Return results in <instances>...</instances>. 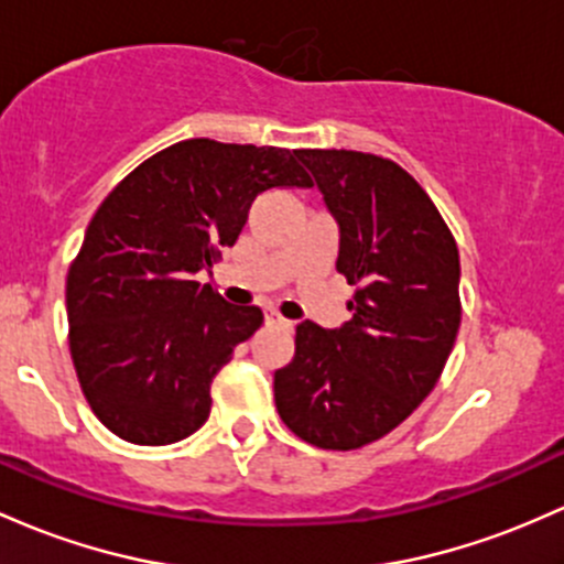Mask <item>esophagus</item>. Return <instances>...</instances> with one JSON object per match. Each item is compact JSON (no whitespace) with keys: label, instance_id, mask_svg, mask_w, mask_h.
Instances as JSON below:
<instances>
[{"label":"esophagus","instance_id":"34e87169","mask_svg":"<svg viewBox=\"0 0 564 564\" xmlns=\"http://www.w3.org/2000/svg\"><path fill=\"white\" fill-rule=\"evenodd\" d=\"M264 321H268V326H281V329H292V321L283 318L278 311H268L264 313Z\"/></svg>","mask_w":564,"mask_h":564}]
</instances>
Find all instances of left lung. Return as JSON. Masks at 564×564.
<instances>
[{"instance_id":"1","label":"left lung","mask_w":564,"mask_h":564,"mask_svg":"<svg viewBox=\"0 0 564 564\" xmlns=\"http://www.w3.org/2000/svg\"><path fill=\"white\" fill-rule=\"evenodd\" d=\"M339 221L337 272L356 292L343 329L302 321L275 372L286 429L321 449L367 447L433 391L460 329V257L429 192L393 160L296 150Z\"/></svg>"}]
</instances>
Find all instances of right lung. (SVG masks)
<instances>
[{
	"label": "right lung",
	"mask_w": 564,
	"mask_h": 564,
	"mask_svg": "<svg viewBox=\"0 0 564 564\" xmlns=\"http://www.w3.org/2000/svg\"><path fill=\"white\" fill-rule=\"evenodd\" d=\"M275 187H313L296 150L187 139L135 165L93 214L66 275L69 350L115 436L160 447L208 420L216 372L264 315L195 275Z\"/></svg>",
	"instance_id": "1"
}]
</instances>
